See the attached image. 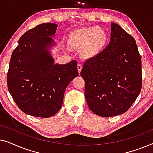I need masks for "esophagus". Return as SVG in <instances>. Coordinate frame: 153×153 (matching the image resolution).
I'll use <instances>...</instances> for the list:
<instances>
[{
	"mask_svg": "<svg viewBox=\"0 0 153 153\" xmlns=\"http://www.w3.org/2000/svg\"><path fill=\"white\" fill-rule=\"evenodd\" d=\"M82 68H83V66H82V65H81V64L77 65V69H78V71H79V73L81 72V70H82Z\"/></svg>",
	"mask_w": 153,
	"mask_h": 153,
	"instance_id": "esophagus-1",
	"label": "esophagus"
}]
</instances>
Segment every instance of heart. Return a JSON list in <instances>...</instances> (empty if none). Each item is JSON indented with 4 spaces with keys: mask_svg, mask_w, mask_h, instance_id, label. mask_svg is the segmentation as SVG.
Listing matches in <instances>:
<instances>
[{
    "mask_svg": "<svg viewBox=\"0 0 153 153\" xmlns=\"http://www.w3.org/2000/svg\"><path fill=\"white\" fill-rule=\"evenodd\" d=\"M108 36L104 28L98 26L81 28L69 35V43L73 47L81 48L82 55L93 58L100 55L108 44Z\"/></svg>",
    "mask_w": 153,
    "mask_h": 153,
    "instance_id": "1",
    "label": "heart"
}]
</instances>
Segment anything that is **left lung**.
Returning a JSON list of instances; mask_svg holds the SVG:
<instances>
[{
	"instance_id": "1",
	"label": "left lung",
	"mask_w": 153,
	"mask_h": 153,
	"mask_svg": "<svg viewBox=\"0 0 153 153\" xmlns=\"http://www.w3.org/2000/svg\"><path fill=\"white\" fill-rule=\"evenodd\" d=\"M111 29L109 45L87 60L81 72L88 105L102 117L126 112L142 86L141 58L135 39L116 23Z\"/></svg>"
}]
</instances>
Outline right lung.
Here are the masks:
<instances>
[{
	"instance_id": "add662e5",
	"label": "right lung",
	"mask_w": 153,
	"mask_h": 153,
	"mask_svg": "<svg viewBox=\"0 0 153 153\" xmlns=\"http://www.w3.org/2000/svg\"><path fill=\"white\" fill-rule=\"evenodd\" d=\"M58 25L45 23L24 33L12 52L7 72L8 91L25 114L49 118L61 108L69 83L79 75L76 60L55 64Z\"/></svg>"
}]
</instances>
